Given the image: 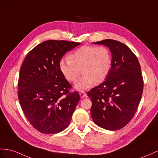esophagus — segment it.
Returning <instances> with one entry per match:
<instances>
[{"mask_svg": "<svg viewBox=\"0 0 158 158\" xmlns=\"http://www.w3.org/2000/svg\"><path fill=\"white\" fill-rule=\"evenodd\" d=\"M79 95H80V97L81 98H87V95L85 92L84 91H81L80 93H79Z\"/></svg>", "mask_w": 158, "mask_h": 158, "instance_id": "34e87169", "label": "esophagus"}]
</instances>
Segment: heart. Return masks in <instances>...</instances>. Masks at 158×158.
I'll return each instance as SVG.
<instances>
[{
  "label": "heart",
  "mask_w": 158,
  "mask_h": 158,
  "mask_svg": "<svg viewBox=\"0 0 158 158\" xmlns=\"http://www.w3.org/2000/svg\"><path fill=\"white\" fill-rule=\"evenodd\" d=\"M68 59L59 60V71L64 79L71 83L75 82L81 71L83 72L75 85L78 90L85 89L95 81L102 82L111 67L110 52L103 46L83 45L72 52Z\"/></svg>",
  "instance_id": "1"
}]
</instances>
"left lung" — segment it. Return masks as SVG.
<instances>
[{"mask_svg":"<svg viewBox=\"0 0 158 158\" xmlns=\"http://www.w3.org/2000/svg\"><path fill=\"white\" fill-rule=\"evenodd\" d=\"M109 47L111 67L106 80L87 93L94 123L107 130H118L129 123L139 106L143 89L141 67L135 55L125 44L113 39L94 43Z\"/></svg>","mask_w":158,"mask_h":158,"instance_id":"obj_1","label":"left lung"}]
</instances>
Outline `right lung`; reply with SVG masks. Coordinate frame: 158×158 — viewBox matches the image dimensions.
<instances>
[{"instance_id":"right-lung-1","label":"right lung","mask_w":158,"mask_h":158,"mask_svg":"<svg viewBox=\"0 0 158 158\" xmlns=\"http://www.w3.org/2000/svg\"><path fill=\"white\" fill-rule=\"evenodd\" d=\"M80 43L46 40L29 52L20 69L18 97L24 114L33 127L44 134L65 129L80 100L77 91L59 69L65 52Z\"/></svg>"}]
</instances>
